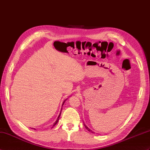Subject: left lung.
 Listing matches in <instances>:
<instances>
[{"mask_svg":"<svg viewBox=\"0 0 150 150\" xmlns=\"http://www.w3.org/2000/svg\"><path fill=\"white\" fill-rule=\"evenodd\" d=\"M83 125H84V124H83ZM84 126H85V127H86V129H87V130H88V131H89V132H93L91 131V130H90V129H89V128H88V127H87V126H86V125H84ZM93 133H94V132H93Z\"/></svg>","mask_w":150,"mask_h":150,"instance_id":"8db88e82","label":"left lung"}]
</instances>
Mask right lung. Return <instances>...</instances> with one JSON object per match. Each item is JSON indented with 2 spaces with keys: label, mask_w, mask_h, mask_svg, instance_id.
<instances>
[{
  "label": "right lung",
  "mask_w": 150,
  "mask_h": 150,
  "mask_svg": "<svg viewBox=\"0 0 150 150\" xmlns=\"http://www.w3.org/2000/svg\"><path fill=\"white\" fill-rule=\"evenodd\" d=\"M65 100L64 101V102H63V103H62V105H63V104H64V102H65ZM61 113H60V114H59V116H58V117H57V121H55V123L54 124V125H53V127L54 126H55V125H56V123L58 122V120H59V116H60V115H61ZM53 127H52V128H53Z\"/></svg>",
  "instance_id": "obj_1"
}]
</instances>
